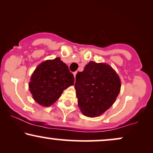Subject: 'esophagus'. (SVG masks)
<instances>
[{
	"label": "esophagus",
	"mask_w": 153,
	"mask_h": 153,
	"mask_svg": "<svg viewBox=\"0 0 153 153\" xmlns=\"http://www.w3.org/2000/svg\"><path fill=\"white\" fill-rule=\"evenodd\" d=\"M76 74H77V72H74V73H73V75H74L75 78V76H76Z\"/></svg>",
	"instance_id": "1"
}]
</instances>
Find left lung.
<instances>
[{"label":"left lung","mask_w":153,"mask_h":153,"mask_svg":"<svg viewBox=\"0 0 153 153\" xmlns=\"http://www.w3.org/2000/svg\"><path fill=\"white\" fill-rule=\"evenodd\" d=\"M75 88L82 113L88 117H99L114 103L121 81L110 65L91 61L83 71L77 73Z\"/></svg>","instance_id":"obj_1"}]
</instances>
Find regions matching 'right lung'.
Segmentation results:
<instances>
[{
  "label": "right lung",
  "mask_w": 153,
  "mask_h": 153,
  "mask_svg": "<svg viewBox=\"0 0 153 153\" xmlns=\"http://www.w3.org/2000/svg\"><path fill=\"white\" fill-rule=\"evenodd\" d=\"M74 85V76L59 57L44 61L36 67L29 88L33 99L43 106H50L63 91Z\"/></svg>",
  "instance_id": "obj_1"
}]
</instances>
